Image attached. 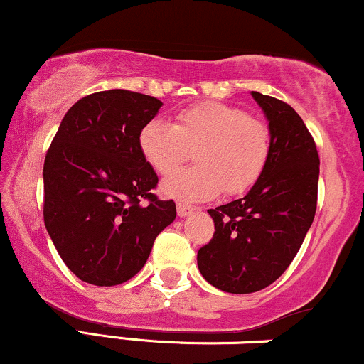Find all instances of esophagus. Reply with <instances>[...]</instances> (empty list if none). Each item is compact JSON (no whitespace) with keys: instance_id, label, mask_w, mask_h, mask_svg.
Masks as SVG:
<instances>
[{"instance_id":"34e87169","label":"esophagus","mask_w":364,"mask_h":364,"mask_svg":"<svg viewBox=\"0 0 364 364\" xmlns=\"http://www.w3.org/2000/svg\"><path fill=\"white\" fill-rule=\"evenodd\" d=\"M192 213H194V208L187 206V204H182V203L177 204V215L181 218L189 216V215H192Z\"/></svg>"}]
</instances>
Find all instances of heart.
I'll return each instance as SVG.
<instances>
[{
	"mask_svg": "<svg viewBox=\"0 0 364 364\" xmlns=\"http://www.w3.org/2000/svg\"><path fill=\"white\" fill-rule=\"evenodd\" d=\"M141 155L156 173L173 172L186 160L194 168L178 170L161 183L166 198L200 203L220 196L245 194L266 170L271 156L267 124L250 117L242 107L204 102L187 107L172 124L153 119L138 136Z\"/></svg>",
	"mask_w": 364,
	"mask_h": 364,
	"instance_id": "obj_1",
	"label": "heart"
}]
</instances>
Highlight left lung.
<instances>
[{
  "label": "left lung",
  "instance_id": "obj_1",
  "mask_svg": "<svg viewBox=\"0 0 364 364\" xmlns=\"http://www.w3.org/2000/svg\"><path fill=\"white\" fill-rule=\"evenodd\" d=\"M271 131V156L242 199L209 209L215 235L198 252L200 274L226 293L267 288L300 250L317 211L320 158L291 105L252 92Z\"/></svg>",
  "mask_w": 364,
  "mask_h": 364
}]
</instances>
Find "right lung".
Returning <instances> with one entry per match:
<instances>
[{"label":"right lung","mask_w":364,"mask_h":364,"mask_svg":"<svg viewBox=\"0 0 364 364\" xmlns=\"http://www.w3.org/2000/svg\"><path fill=\"white\" fill-rule=\"evenodd\" d=\"M164 105L129 90L80 98L68 110L44 161V223L55 250L81 281L126 283L177 216L153 194L158 177L141 155V127Z\"/></svg>","instance_id":"right-lung-1"}]
</instances>
